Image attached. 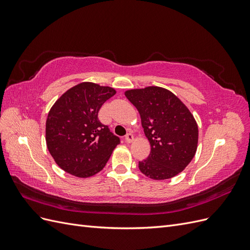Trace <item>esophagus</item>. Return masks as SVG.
<instances>
[{"instance_id":"obj_1","label":"esophagus","mask_w":250,"mask_h":250,"mask_svg":"<svg viewBox=\"0 0 250 250\" xmlns=\"http://www.w3.org/2000/svg\"><path fill=\"white\" fill-rule=\"evenodd\" d=\"M133 140H134V138H133L132 133H127L125 135V142L126 143H131V142H133Z\"/></svg>"}]
</instances>
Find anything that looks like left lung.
<instances>
[{"label": "left lung", "instance_id": "obj_1", "mask_svg": "<svg viewBox=\"0 0 250 250\" xmlns=\"http://www.w3.org/2000/svg\"><path fill=\"white\" fill-rule=\"evenodd\" d=\"M126 98L137 107L151 151L139 162L140 171L154 180L176 176L195 156L198 125L185 103L160 86L128 89Z\"/></svg>", "mask_w": 250, "mask_h": 250}]
</instances>
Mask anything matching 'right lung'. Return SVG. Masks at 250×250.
<instances>
[{
  "mask_svg": "<svg viewBox=\"0 0 250 250\" xmlns=\"http://www.w3.org/2000/svg\"><path fill=\"white\" fill-rule=\"evenodd\" d=\"M116 93L110 86L81 82L53 104L46 122V143L63 171L86 178L105 167L120 139L100 122L98 112Z\"/></svg>",
  "mask_w": 250,
  "mask_h": 250,
  "instance_id": "obj_1",
  "label": "right lung"
}]
</instances>
